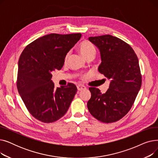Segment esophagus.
I'll list each match as a JSON object with an SVG mask.
<instances>
[{
	"label": "esophagus",
	"mask_w": 158,
	"mask_h": 158,
	"mask_svg": "<svg viewBox=\"0 0 158 158\" xmlns=\"http://www.w3.org/2000/svg\"><path fill=\"white\" fill-rule=\"evenodd\" d=\"M77 90L78 91H82V90H85L86 89V87L83 86V85H79L77 86Z\"/></svg>",
	"instance_id": "1"
}]
</instances>
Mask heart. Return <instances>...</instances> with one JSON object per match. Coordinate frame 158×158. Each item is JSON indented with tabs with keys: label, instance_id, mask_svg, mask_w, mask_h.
Masks as SVG:
<instances>
[{
	"label": "heart",
	"instance_id": "1",
	"mask_svg": "<svg viewBox=\"0 0 158 158\" xmlns=\"http://www.w3.org/2000/svg\"><path fill=\"white\" fill-rule=\"evenodd\" d=\"M77 50L84 58L89 56H94L95 54V47L88 41H82L78 46Z\"/></svg>",
	"mask_w": 158,
	"mask_h": 158
}]
</instances>
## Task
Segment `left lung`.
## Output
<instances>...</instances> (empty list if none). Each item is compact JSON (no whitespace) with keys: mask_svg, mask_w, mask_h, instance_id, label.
Masks as SVG:
<instances>
[{"mask_svg":"<svg viewBox=\"0 0 158 158\" xmlns=\"http://www.w3.org/2000/svg\"><path fill=\"white\" fill-rule=\"evenodd\" d=\"M99 50L101 63L98 72L110 80L109 88L102 94L89 88L91 98L88 109L94 117L104 123L117 122L131 110L142 85L138 57L132 47L110 35L89 37Z\"/></svg>","mask_w":158,"mask_h":158,"instance_id":"8db88e82","label":"left lung"}]
</instances>
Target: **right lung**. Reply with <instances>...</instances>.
Masks as SVG:
<instances>
[{"label": "right lung", "instance_id": "add662e5", "mask_svg": "<svg viewBox=\"0 0 158 158\" xmlns=\"http://www.w3.org/2000/svg\"><path fill=\"white\" fill-rule=\"evenodd\" d=\"M81 37V33L47 35L32 41L20 55L17 89L29 113L41 122L51 123L61 118L77 92L72 83L55 88L51 79Z\"/></svg>", "mask_w": 158, "mask_h": 158}]
</instances>
